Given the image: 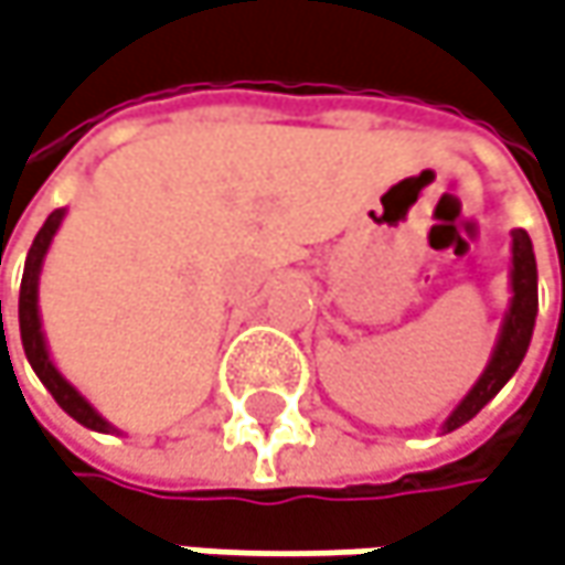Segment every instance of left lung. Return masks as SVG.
Wrapping results in <instances>:
<instances>
[{
  "instance_id": "1",
  "label": "left lung",
  "mask_w": 565,
  "mask_h": 565,
  "mask_svg": "<svg viewBox=\"0 0 565 565\" xmlns=\"http://www.w3.org/2000/svg\"><path fill=\"white\" fill-rule=\"evenodd\" d=\"M533 321H536V256H533L527 231H511V302H508V312H504L494 351H491L481 377L461 396L459 406L443 419V433H452V429L465 426L471 416H478L498 396V390L518 374V367L527 354L530 338H533Z\"/></svg>"
}]
</instances>
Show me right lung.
<instances>
[{"label":"right lung","instance_id":"add662e5","mask_svg":"<svg viewBox=\"0 0 565 565\" xmlns=\"http://www.w3.org/2000/svg\"><path fill=\"white\" fill-rule=\"evenodd\" d=\"M67 217V207H57L47 214V221L41 224L35 244L25 256V273H22V289H19V331H22V348H25V358L32 364V371L38 374V381L47 387V393L57 399V406L74 416L81 426L94 429V433H119L109 419H104L97 413V406L74 387L61 371L57 364L51 361V351H47V338H44V328H41V309H38V282H41V266H44V256L51 249V241L57 234V227L64 224ZM0 324H2V302H0Z\"/></svg>","mask_w":565,"mask_h":565}]
</instances>
